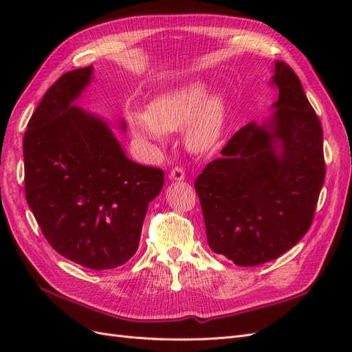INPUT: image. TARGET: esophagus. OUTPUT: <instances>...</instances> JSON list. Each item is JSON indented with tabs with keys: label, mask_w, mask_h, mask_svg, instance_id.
Wrapping results in <instances>:
<instances>
[{
	"label": "esophagus",
	"mask_w": 352,
	"mask_h": 352,
	"mask_svg": "<svg viewBox=\"0 0 352 352\" xmlns=\"http://www.w3.org/2000/svg\"><path fill=\"white\" fill-rule=\"evenodd\" d=\"M168 177L172 180H184L185 179V170L180 166H176V167L172 168V172H170Z\"/></svg>",
	"instance_id": "esophagus-1"
}]
</instances>
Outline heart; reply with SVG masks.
Wrapping results in <instances>:
<instances>
[{
    "label": "heart",
    "mask_w": 352,
    "mask_h": 352,
    "mask_svg": "<svg viewBox=\"0 0 352 352\" xmlns=\"http://www.w3.org/2000/svg\"><path fill=\"white\" fill-rule=\"evenodd\" d=\"M226 117V98L221 94L210 97L204 82H192L170 91L155 100L148 113L132 116V124L141 136L162 140L164 132L189 126L186 144L195 153H210L217 146Z\"/></svg>",
    "instance_id": "b5f03b06"
}]
</instances>
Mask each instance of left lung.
Returning a JSON list of instances; mask_svg holds the SVG:
<instances>
[{
	"label": "left lung",
	"instance_id": "left-lung-1",
	"mask_svg": "<svg viewBox=\"0 0 352 352\" xmlns=\"http://www.w3.org/2000/svg\"><path fill=\"white\" fill-rule=\"evenodd\" d=\"M273 119L248 123L195 180L208 247L241 267L276 260L310 229L324 184L323 131L301 80L274 61Z\"/></svg>",
	"mask_w": 352,
	"mask_h": 352
}]
</instances>
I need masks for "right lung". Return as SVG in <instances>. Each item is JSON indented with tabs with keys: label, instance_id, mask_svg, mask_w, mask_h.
Returning a JSON list of instances; mask_svg holds the SVG:
<instances>
[{
	"label": "right lung",
	"instance_id": "right-lung-1",
	"mask_svg": "<svg viewBox=\"0 0 352 352\" xmlns=\"http://www.w3.org/2000/svg\"><path fill=\"white\" fill-rule=\"evenodd\" d=\"M91 79L92 66L65 73L32 114L23 138L25 194L52 248L83 267L107 270L140 247L164 172L133 163L107 123L73 104Z\"/></svg>",
	"mask_w": 352,
	"mask_h": 352
}]
</instances>
